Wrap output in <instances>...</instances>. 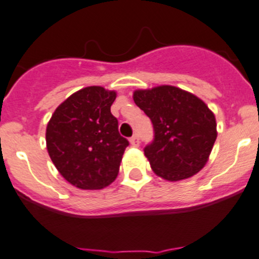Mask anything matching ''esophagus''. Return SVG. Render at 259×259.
I'll return each mask as SVG.
<instances>
[{"label":"esophagus","instance_id":"1","mask_svg":"<svg viewBox=\"0 0 259 259\" xmlns=\"http://www.w3.org/2000/svg\"><path fill=\"white\" fill-rule=\"evenodd\" d=\"M130 144L134 147L139 146V138H138V135H133V137L130 138Z\"/></svg>","mask_w":259,"mask_h":259}]
</instances>
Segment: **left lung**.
Returning a JSON list of instances; mask_svg holds the SVG:
<instances>
[{
	"instance_id": "left-lung-1",
	"label": "left lung",
	"mask_w": 259,
	"mask_h": 259,
	"mask_svg": "<svg viewBox=\"0 0 259 259\" xmlns=\"http://www.w3.org/2000/svg\"><path fill=\"white\" fill-rule=\"evenodd\" d=\"M133 100L152 120L153 143L144 148L152 170L167 181L192 178L208 162L217 138L214 113L199 97L174 85L135 89Z\"/></svg>"
}]
</instances>
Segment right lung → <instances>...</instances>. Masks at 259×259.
I'll return each instance as SVG.
<instances>
[{
	"mask_svg": "<svg viewBox=\"0 0 259 259\" xmlns=\"http://www.w3.org/2000/svg\"><path fill=\"white\" fill-rule=\"evenodd\" d=\"M116 91L85 87L59 105L46 129V146L62 178L83 190L103 189L117 178L129 142L111 113Z\"/></svg>",
	"mask_w": 259,
	"mask_h": 259,
	"instance_id": "add662e5",
	"label": "right lung"
}]
</instances>
